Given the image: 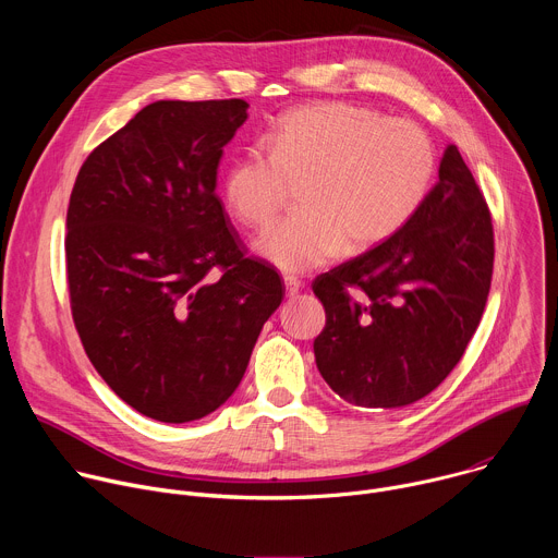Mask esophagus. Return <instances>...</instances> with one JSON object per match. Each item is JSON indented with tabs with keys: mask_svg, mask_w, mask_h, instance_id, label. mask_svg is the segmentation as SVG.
Masks as SVG:
<instances>
[{
	"mask_svg": "<svg viewBox=\"0 0 558 558\" xmlns=\"http://www.w3.org/2000/svg\"><path fill=\"white\" fill-rule=\"evenodd\" d=\"M300 280L298 278H291V276H287L284 278V291H287V295L289 298H293V295H298V291H300Z\"/></svg>",
	"mask_w": 558,
	"mask_h": 558,
	"instance_id": "1",
	"label": "esophagus"
}]
</instances>
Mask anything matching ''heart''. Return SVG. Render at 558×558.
I'll list each match as a JSON object with an SVG mask.
<instances>
[{"mask_svg": "<svg viewBox=\"0 0 558 558\" xmlns=\"http://www.w3.org/2000/svg\"><path fill=\"white\" fill-rule=\"evenodd\" d=\"M229 163L222 196L252 229L271 225L298 187V214L254 243L284 274H308L342 250L366 252L400 231L424 203L435 177L428 134L402 119L347 101L289 110Z\"/></svg>", "mask_w": 558, "mask_h": 558, "instance_id": "heart-1", "label": "heart"}]
</instances>
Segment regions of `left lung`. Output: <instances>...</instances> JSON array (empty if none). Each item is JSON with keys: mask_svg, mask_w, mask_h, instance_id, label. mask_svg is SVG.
<instances>
[{"mask_svg": "<svg viewBox=\"0 0 558 558\" xmlns=\"http://www.w3.org/2000/svg\"><path fill=\"white\" fill-rule=\"evenodd\" d=\"M495 260L488 205L457 145L415 216L371 252L317 276L327 325L315 364L344 402L402 409L461 360L486 308Z\"/></svg>", "mask_w": 558, "mask_h": 558, "instance_id": "obj_1", "label": "left lung"}]
</instances>
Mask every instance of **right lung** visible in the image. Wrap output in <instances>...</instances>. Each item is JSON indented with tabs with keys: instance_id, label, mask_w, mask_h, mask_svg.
Wrapping results in <instances>:
<instances>
[{
	"instance_id": "right-lung-1",
	"label": "right lung",
	"mask_w": 558,
	"mask_h": 558,
	"mask_svg": "<svg viewBox=\"0 0 558 558\" xmlns=\"http://www.w3.org/2000/svg\"><path fill=\"white\" fill-rule=\"evenodd\" d=\"M247 108L154 101L86 158L70 194L74 327L106 384L156 422L222 407L284 298L216 196L222 147Z\"/></svg>"
}]
</instances>
